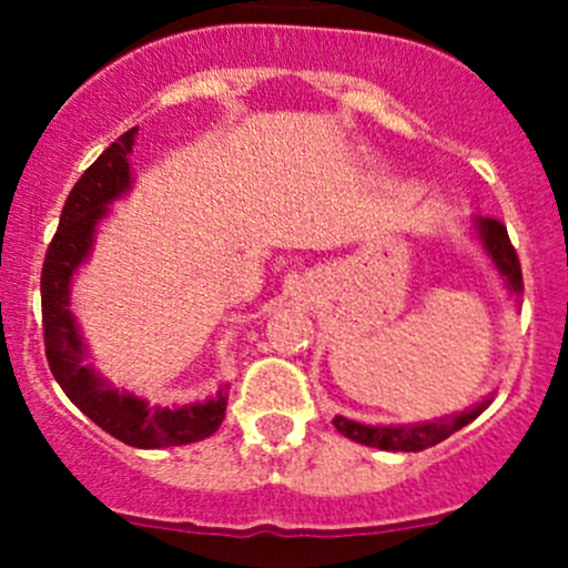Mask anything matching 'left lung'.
Segmentation results:
<instances>
[{
  "instance_id": "1",
  "label": "left lung",
  "mask_w": 568,
  "mask_h": 568,
  "mask_svg": "<svg viewBox=\"0 0 568 568\" xmlns=\"http://www.w3.org/2000/svg\"><path fill=\"white\" fill-rule=\"evenodd\" d=\"M475 227H478V239L484 244V250L489 252L491 263L500 272V277L506 280V288L511 291L514 296L523 294V266H519L517 250H514L511 239H508V231L503 222L491 220V216H480L475 220ZM491 398L480 400V404L469 406V409L456 412V415L437 417V420L417 423V426H365V423L348 420V417L337 415L335 428L343 434V437L354 439L359 445H368V448L379 450H404V454H417L423 448H432V445L443 443L450 434L459 432V428L473 423L480 412L489 406Z\"/></svg>"
}]
</instances>
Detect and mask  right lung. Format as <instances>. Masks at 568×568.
<instances>
[{
	"label": "right lung",
	"mask_w": 568,
	"mask_h": 568,
	"mask_svg": "<svg viewBox=\"0 0 568 568\" xmlns=\"http://www.w3.org/2000/svg\"><path fill=\"white\" fill-rule=\"evenodd\" d=\"M134 131H125L106 148L68 194L60 214V227L45 252L40 272V302H43L45 359L57 385L68 398L95 423L131 448H173L211 437L225 420L227 387L203 404L148 406L134 393L112 390V385L84 363L88 348L71 313V277L93 250L99 222L106 205L131 189L129 153Z\"/></svg>",
	"instance_id": "add662e5"
}]
</instances>
